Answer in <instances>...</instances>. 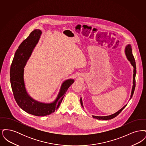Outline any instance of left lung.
<instances>
[{
	"label": "left lung",
	"mask_w": 146,
	"mask_h": 146,
	"mask_svg": "<svg viewBox=\"0 0 146 146\" xmlns=\"http://www.w3.org/2000/svg\"><path fill=\"white\" fill-rule=\"evenodd\" d=\"M125 54L126 55V57L127 58V59L129 60V61H130V62L131 63L133 67V86H132V91H131V95L130 96V100L132 98V95L133 94L135 89V86H136V79H135V76H136V62H135V58L133 57V56L132 55V49H131V46L130 44L127 45L125 48ZM80 104L82 106V107H83V104L82 102V98H80ZM127 106V104H126L121 109H120L119 111H118L117 112H116L115 113L111 114V115H108V116H105V117H98V116H94L92 115L93 118H96L98 120H109V119H111L113 118H115V117H117L118 114L122 111L125 107Z\"/></svg>",
	"instance_id": "1"
}]
</instances>
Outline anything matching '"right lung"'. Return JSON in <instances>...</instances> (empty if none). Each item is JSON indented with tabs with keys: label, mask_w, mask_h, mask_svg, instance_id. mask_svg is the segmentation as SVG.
I'll list each match as a JSON object with an SVG mask.
<instances>
[{
	"label": "right lung",
	"mask_w": 146,
	"mask_h": 146,
	"mask_svg": "<svg viewBox=\"0 0 146 146\" xmlns=\"http://www.w3.org/2000/svg\"><path fill=\"white\" fill-rule=\"evenodd\" d=\"M42 31H33L28 37L21 42L17 49L11 64L10 83L16 103L23 111L35 116H45L56 111L62 101L66 91L73 83L74 80H66L55 101L51 104H42L30 97L26 90L23 80L24 67L40 38Z\"/></svg>",
	"instance_id": "obj_1"
}]
</instances>
